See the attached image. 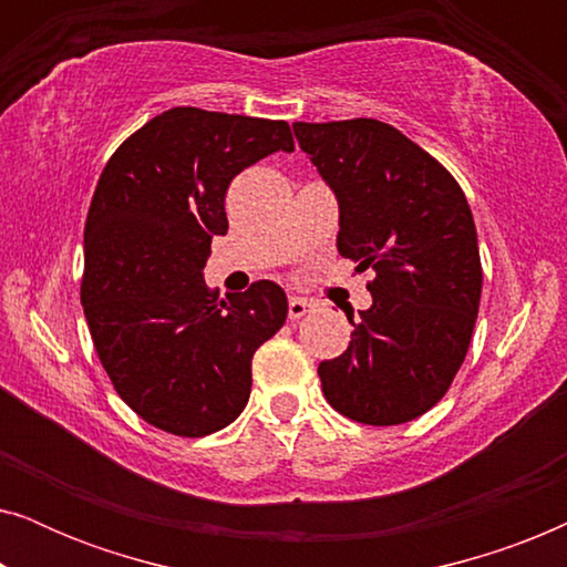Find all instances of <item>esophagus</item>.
<instances>
[{
    "instance_id": "34e87169",
    "label": "esophagus",
    "mask_w": 567,
    "mask_h": 567,
    "mask_svg": "<svg viewBox=\"0 0 567 567\" xmlns=\"http://www.w3.org/2000/svg\"><path fill=\"white\" fill-rule=\"evenodd\" d=\"M309 309H312V305H309L307 299L291 297L289 299V320H301V317H305Z\"/></svg>"
}]
</instances>
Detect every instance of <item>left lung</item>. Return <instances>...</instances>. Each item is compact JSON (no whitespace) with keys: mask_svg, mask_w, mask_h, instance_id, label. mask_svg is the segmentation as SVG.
<instances>
[{"mask_svg":"<svg viewBox=\"0 0 567 567\" xmlns=\"http://www.w3.org/2000/svg\"><path fill=\"white\" fill-rule=\"evenodd\" d=\"M336 190L338 252L374 270V305L348 315L351 346L322 361L324 400L367 425H398L444 398L475 330L483 266L460 183L390 123H293Z\"/></svg>","mask_w":567,"mask_h":567,"instance_id":"obj_1","label":"left lung"}]
</instances>
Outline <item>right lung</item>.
Returning a JSON list of instances; mask_svg holds the SVG:
<instances>
[{
  "label": "right lung",
  "instance_id": "1",
  "mask_svg": "<svg viewBox=\"0 0 567 567\" xmlns=\"http://www.w3.org/2000/svg\"><path fill=\"white\" fill-rule=\"evenodd\" d=\"M278 150L293 152L286 121L173 107L97 181L80 289L92 343L121 400L173 436H208L243 413L252 355L286 322L274 281L219 299L200 276L229 229V183Z\"/></svg>",
  "mask_w": 567,
  "mask_h": 567
}]
</instances>
